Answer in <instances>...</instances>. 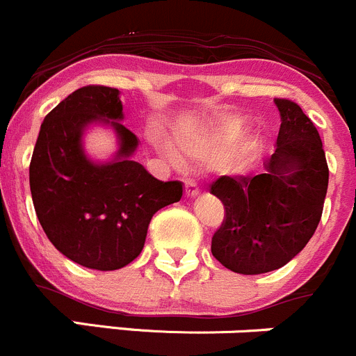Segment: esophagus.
I'll return each instance as SVG.
<instances>
[{
    "instance_id": "obj_1",
    "label": "esophagus",
    "mask_w": 356,
    "mask_h": 356,
    "mask_svg": "<svg viewBox=\"0 0 356 356\" xmlns=\"http://www.w3.org/2000/svg\"><path fill=\"white\" fill-rule=\"evenodd\" d=\"M185 195H187V197H197L199 187L195 181H185Z\"/></svg>"
}]
</instances>
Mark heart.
<instances>
[{
  "mask_svg": "<svg viewBox=\"0 0 356 356\" xmlns=\"http://www.w3.org/2000/svg\"><path fill=\"white\" fill-rule=\"evenodd\" d=\"M245 127L246 118L239 115H225L180 131L176 134V145L185 157L197 161L216 159L218 168L225 175L241 176L253 168L262 148L259 136L235 141L241 136ZM157 145L169 162L175 165L181 164L180 152L169 141L159 140Z\"/></svg>",
  "mask_w": 356,
  "mask_h": 356,
  "instance_id": "heart-1",
  "label": "heart"
}]
</instances>
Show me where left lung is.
Instances as JSON below:
<instances>
[{
	"label": "left lung",
	"instance_id": "8db88e82",
	"mask_svg": "<svg viewBox=\"0 0 356 356\" xmlns=\"http://www.w3.org/2000/svg\"><path fill=\"white\" fill-rule=\"evenodd\" d=\"M282 125L276 150L255 176H220L211 194L225 218L211 253L239 274L280 269L316 231L328 187V165L316 127L290 99H274Z\"/></svg>",
	"mask_w": 356,
	"mask_h": 356
}]
</instances>
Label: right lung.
<instances>
[{
  "label": "right lung",
  "instance_id": "1",
  "mask_svg": "<svg viewBox=\"0 0 356 356\" xmlns=\"http://www.w3.org/2000/svg\"><path fill=\"white\" fill-rule=\"evenodd\" d=\"M118 89L87 86L45 117L29 164V187L47 238L73 262L115 270L141 253L148 225L184 195L181 181H161L133 161L138 138L122 125ZM115 131L119 150L106 163L83 148L90 124Z\"/></svg>",
  "mask_w": 356,
  "mask_h": 356
}]
</instances>
